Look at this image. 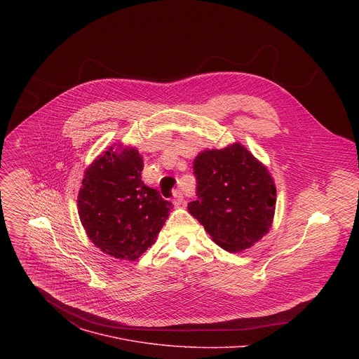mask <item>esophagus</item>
<instances>
[{
	"instance_id": "1",
	"label": "esophagus",
	"mask_w": 359,
	"mask_h": 359,
	"mask_svg": "<svg viewBox=\"0 0 359 359\" xmlns=\"http://www.w3.org/2000/svg\"><path fill=\"white\" fill-rule=\"evenodd\" d=\"M172 203L175 205H181L184 203V195L180 189L174 191V199H172Z\"/></svg>"
}]
</instances>
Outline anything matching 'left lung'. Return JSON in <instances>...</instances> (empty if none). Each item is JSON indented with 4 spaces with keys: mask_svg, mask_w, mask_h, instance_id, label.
Here are the masks:
<instances>
[{
    "mask_svg": "<svg viewBox=\"0 0 359 359\" xmlns=\"http://www.w3.org/2000/svg\"><path fill=\"white\" fill-rule=\"evenodd\" d=\"M198 199L189 212L226 252H241L271 228L276 188L268 170L241 144L198 154Z\"/></svg>",
    "mask_w": 359,
    "mask_h": 359,
    "instance_id": "obj_1",
    "label": "left lung"
}]
</instances>
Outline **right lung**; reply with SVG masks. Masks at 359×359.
<instances>
[{
  "label": "right lung",
  "mask_w": 359,
  "mask_h": 359,
  "mask_svg": "<svg viewBox=\"0 0 359 359\" xmlns=\"http://www.w3.org/2000/svg\"><path fill=\"white\" fill-rule=\"evenodd\" d=\"M142 167L138 151L117 154L110 147L86 170L79 215L88 238L109 256L140 258L171 211L172 203L142 182Z\"/></svg>",
  "instance_id": "add662e5"
}]
</instances>
